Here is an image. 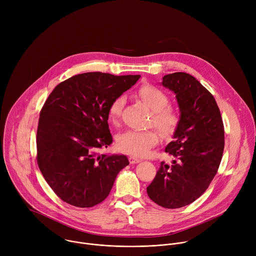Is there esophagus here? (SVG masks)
Returning <instances> with one entry per match:
<instances>
[{
  "instance_id": "34e87169",
  "label": "esophagus",
  "mask_w": 256,
  "mask_h": 256,
  "mask_svg": "<svg viewBox=\"0 0 256 256\" xmlns=\"http://www.w3.org/2000/svg\"><path fill=\"white\" fill-rule=\"evenodd\" d=\"M128 160H130V164H136V163H138V162H140V160L138 158H136V157H134V156H130V157L128 158Z\"/></svg>"
}]
</instances>
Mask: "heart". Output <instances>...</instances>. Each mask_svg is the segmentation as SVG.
<instances>
[{"label": "heart", "mask_w": 256, "mask_h": 256, "mask_svg": "<svg viewBox=\"0 0 256 256\" xmlns=\"http://www.w3.org/2000/svg\"><path fill=\"white\" fill-rule=\"evenodd\" d=\"M136 96L153 110L152 124H154L164 136H171L178 128L180 116L177 110L168 105L167 94L160 88L144 84L138 91ZM124 105L122 97H116L108 106V118L112 124H118ZM160 140V134L156 130H126L116 138L120 151L136 157L148 155L150 150Z\"/></svg>", "instance_id": "heart-1"}]
</instances>
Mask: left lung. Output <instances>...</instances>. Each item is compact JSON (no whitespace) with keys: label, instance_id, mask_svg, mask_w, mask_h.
Returning <instances> with one entry per match:
<instances>
[{"label":"left lung","instance_id":"1","mask_svg":"<svg viewBox=\"0 0 256 256\" xmlns=\"http://www.w3.org/2000/svg\"><path fill=\"white\" fill-rule=\"evenodd\" d=\"M173 91L180 109V122L165 152L171 164L161 162L149 198L166 208H178L198 200L208 188L220 166L224 124L214 96L192 75L177 72L161 83Z\"/></svg>","mask_w":256,"mask_h":256}]
</instances>
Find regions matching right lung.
<instances>
[{
    "mask_svg": "<svg viewBox=\"0 0 256 256\" xmlns=\"http://www.w3.org/2000/svg\"><path fill=\"white\" fill-rule=\"evenodd\" d=\"M140 75L84 72L60 83L40 112L36 147L38 167L54 194L78 208H91L110 192L124 155H98L112 142L108 106Z\"/></svg>",
    "mask_w": 256,
    "mask_h": 256,
    "instance_id": "right-lung-1",
    "label": "right lung"
}]
</instances>
